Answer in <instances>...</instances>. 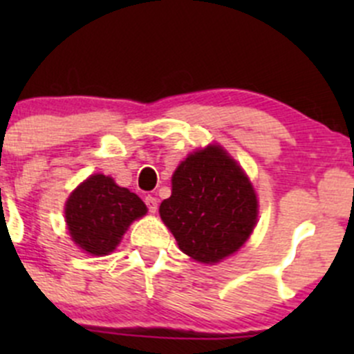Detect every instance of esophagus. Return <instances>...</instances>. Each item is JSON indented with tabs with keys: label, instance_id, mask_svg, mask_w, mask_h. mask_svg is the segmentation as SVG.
<instances>
[{
	"label": "esophagus",
	"instance_id": "esophagus-1",
	"mask_svg": "<svg viewBox=\"0 0 354 354\" xmlns=\"http://www.w3.org/2000/svg\"><path fill=\"white\" fill-rule=\"evenodd\" d=\"M145 205H147V209L151 210V212H156L157 210V198L154 195H147L145 197Z\"/></svg>",
	"mask_w": 354,
	"mask_h": 354
}]
</instances>
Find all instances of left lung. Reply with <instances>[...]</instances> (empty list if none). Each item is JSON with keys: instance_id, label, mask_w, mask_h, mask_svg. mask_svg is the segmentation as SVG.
Instances as JSON below:
<instances>
[{"instance_id": "1", "label": "left lung", "mask_w": 354, "mask_h": 354, "mask_svg": "<svg viewBox=\"0 0 354 354\" xmlns=\"http://www.w3.org/2000/svg\"><path fill=\"white\" fill-rule=\"evenodd\" d=\"M159 207L183 253L216 263L238 252L257 223V197L241 167L219 145L190 154L173 174Z\"/></svg>"}]
</instances>
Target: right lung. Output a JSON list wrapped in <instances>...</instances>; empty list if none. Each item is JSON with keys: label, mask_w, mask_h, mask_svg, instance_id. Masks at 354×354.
<instances>
[{"label": "right lung", "mask_w": 354, "mask_h": 354, "mask_svg": "<svg viewBox=\"0 0 354 354\" xmlns=\"http://www.w3.org/2000/svg\"><path fill=\"white\" fill-rule=\"evenodd\" d=\"M138 195L118 187L113 178L94 174L66 202L65 217L71 240L92 255H108L120 243L131 221L145 216Z\"/></svg>", "instance_id": "obj_1"}]
</instances>
